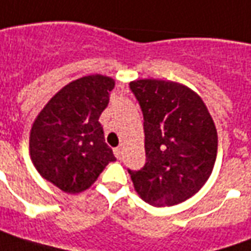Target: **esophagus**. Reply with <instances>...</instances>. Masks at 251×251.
<instances>
[{"label":"esophagus","instance_id":"obj_1","mask_svg":"<svg viewBox=\"0 0 251 251\" xmlns=\"http://www.w3.org/2000/svg\"><path fill=\"white\" fill-rule=\"evenodd\" d=\"M113 154H115V157L119 159V158L122 157V149H120V147H116V149H113Z\"/></svg>","mask_w":251,"mask_h":251}]
</instances>
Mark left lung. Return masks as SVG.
<instances>
[{"mask_svg": "<svg viewBox=\"0 0 251 251\" xmlns=\"http://www.w3.org/2000/svg\"><path fill=\"white\" fill-rule=\"evenodd\" d=\"M129 88L143 112L146 163L128 170L134 188L154 207L196 195L212 173L218 132L201 97L185 85L136 79Z\"/></svg>", "mask_w": 251, "mask_h": 251, "instance_id": "obj_1", "label": "left lung"}]
</instances>
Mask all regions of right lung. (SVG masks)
Here are the masks:
<instances>
[{
  "label": "right lung",
  "instance_id": "right-lung-1",
  "mask_svg": "<svg viewBox=\"0 0 251 251\" xmlns=\"http://www.w3.org/2000/svg\"><path fill=\"white\" fill-rule=\"evenodd\" d=\"M113 88L115 81L106 75L78 78L60 89L32 124V163L60 191H86L106 165L116 161L99 122Z\"/></svg>",
  "mask_w": 251,
  "mask_h": 251
}]
</instances>
